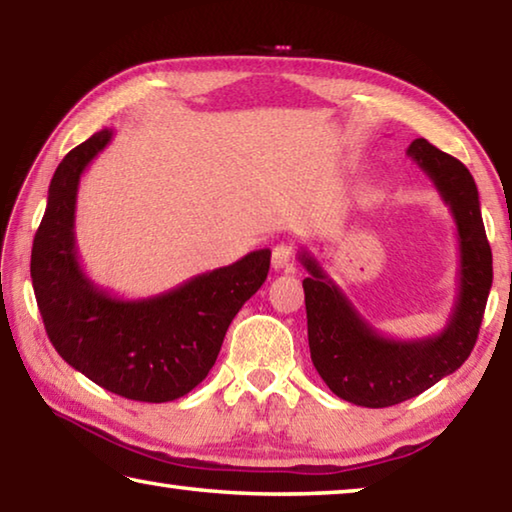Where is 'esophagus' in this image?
<instances>
[{"mask_svg":"<svg viewBox=\"0 0 512 512\" xmlns=\"http://www.w3.org/2000/svg\"><path fill=\"white\" fill-rule=\"evenodd\" d=\"M293 255H296V248H293L291 244H277L273 248V268H275V271H291Z\"/></svg>","mask_w":512,"mask_h":512,"instance_id":"1","label":"esophagus"}]
</instances>
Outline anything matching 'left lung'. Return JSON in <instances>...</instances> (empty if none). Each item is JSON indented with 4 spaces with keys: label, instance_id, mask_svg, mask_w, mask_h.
Masks as SVG:
<instances>
[{
    "label": "left lung",
    "instance_id": "8db88e82",
    "mask_svg": "<svg viewBox=\"0 0 512 512\" xmlns=\"http://www.w3.org/2000/svg\"><path fill=\"white\" fill-rule=\"evenodd\" d=\"M409 158L427 173L454 216L458 235V289L452 314L438 334L391 339L363 318L309 250H300L311 361L329 391L368 409L400 404L452 375L470 357L492 287V250L485 237L479 192L463 162L424 137Z\"/></svg>",
    "mask_w": 512,
    "mask_h": 512
}]
</instances>
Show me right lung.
Segmentation results:
<instances>
[{
  "mask_svg": "<svg viewBox=\"0 0 512 512\" xmlns=\"http://www.w3.org/2000/svg\"><path fill=\"white\" fill-rule=\"evenodd\" d=\"M110 140L103 128L58 164L33 239V291L49 341L69 366L128 400L171 402L212 370L232 318L266 280L271 250H253L151 298L101 289L81 266L74 221L81 176Z\"/></svg>",
  "mask_w": 512,
  "mask_h": 512,
  "instance_id": "obj_1",
  "label": "right lung"
}]
</instances>
